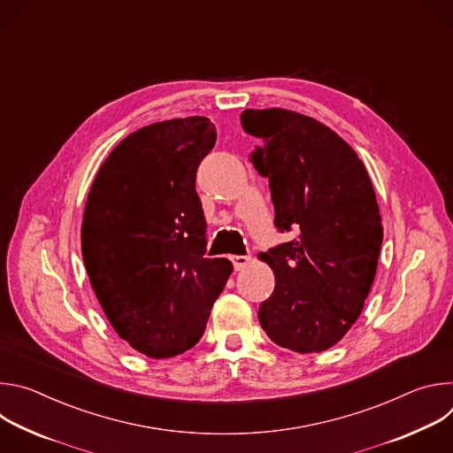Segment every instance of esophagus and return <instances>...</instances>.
<instances>
[{
	"instance_id": "34e87169",
	"label": "esophagus",
	"mask_w": 453,
	"mask_h": 453,
	"mask_svg": "<svg viewBox=\"0 0 453 453\" xmlns=\"http://www.w3.org/2000/svg\"><path fill=\"white\" fill-rule=\"evenodd\" d=\"M231 262H233L234 271H240L250 262V256H247V254L245 256H231Z\"/></svg>"
}]
</instances>
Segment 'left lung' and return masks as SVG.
Here are the masks:
<instances>
[{"label": "left lung", "instance_id": "1", "mask_svg": "<svg viewBox=\"0 0 453 453\" xmlns=\"http://www.w3.org/2000/svg\"><path fill=\"white\" fill-rule=\"evenodd\" d=\"M260 140L249 161L269 179L274 226L299 236L260 257L276 276L257 319L273 342L297 353L337 344L371 290L383 227L371 179L332 128L285 109L242 112Z\"/></svg>", "mask_w": 453, "mask_h": 453}]
</instances>
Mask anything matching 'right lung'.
Masks as SVG:
<instances>
[{"mask_svg": "<svg viewBox=\"0 0 453 453\" xmlns=\"http://www.w3.org/2000/svg\"><path fill=\"white\" fill-rule=\"evenodd\" d=\"M215 125L189 116L128 134L104 161L88 196L82 257L116 334L136 351L168 358L206 330L233 265L206 257L197 168Z\"/></svg>", "mask_w": 453, "mask_h": 453, "instance_id": "add662e5", "label": "right lung"}]
</instances>
